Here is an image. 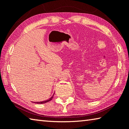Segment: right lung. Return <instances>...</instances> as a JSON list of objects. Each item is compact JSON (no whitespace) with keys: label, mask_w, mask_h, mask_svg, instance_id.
<instances>
[{"label":"right lung","mask_w":129,"mask_h":129,"mask_svg":"<svg viewBox=\"0 0 129 129\" xmlns=\"http://www.w3.org/2000/svg\"><path fill=\"white\" fill-rule=\"evenodd\" d=\"M54 93H53V96H52V97H51L50 98H49V99H48V100H46V101H42V102H35V103H37V104H44V103H47V102H48L50 101L51 100H52V99H53V96H54Z\"/></svg>","instance_id":"add662e5"}]
</instances>
